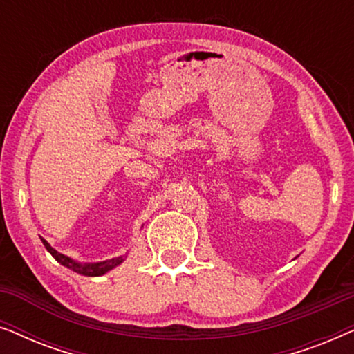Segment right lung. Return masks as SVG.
<instances>
[{
  "label": "right lung",
  "instance_id": "add662e5",
  "mask_svg": "<svg viewBox=\"0 0 354 354\" xmlns=\"http://www.w3.org/2000/svg\"><path fill=\"white\" fill-rule=\"evenodd\" d=\"M41 241L43 245H45V248L50 251V254L57 261V263L66 266L67 269H72L77 274L86 275V277H98V275H103L106 272H109L111 269H114L115 266H119L124 261V256H119V258L103 261V263H77V261L71 259L69 256H64L62 253H59V251H56L45 239H41Z\"/></svg>",
  "mask_w": 354,
  "mask_h": 354
}]
</instances>
